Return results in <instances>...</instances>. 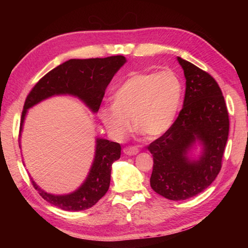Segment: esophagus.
I'll return each mask as SVG.
<instances>
[{
    "label": "esophagus",
    "instance_id": "esophagus-1",
    "mask_svg": "<svg viewBox=\"0 0 248 248\" xmlns=\"http://www.w3.org/2000/svg\"><path fill=\"white\" fill-rule=\"evenodd\" d=\"M124 153L125 155H130V156H131V155H136L139 153V149H138L137 146H128V148L124 149Z\"/></svg>",
    "mask_w": 248,
    "mask_h": 248
}]
</instances>
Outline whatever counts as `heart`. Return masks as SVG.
Here are the masks:
<instances>
[{
  "label": "heart",
  "instance_id": "obj_1",
  "mask_svg": "<svg viewBox=\"0 0 248 248\" xmlns=\"http://www.w3.org/2000/svg\"><path fill=\"white\" fill-rule=\"evenodd\" d=\"M182 91V83L171 71L132 73L115 92L112 105L100 107L97 116L116 140L129 132L130 119L144 136L158 137L173 124Z\"/></svg>",
  "mask_w": 248,
  "mask_h": 248
}]
</instances>
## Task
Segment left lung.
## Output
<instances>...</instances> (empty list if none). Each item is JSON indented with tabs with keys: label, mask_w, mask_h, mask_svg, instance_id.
Wrapping results in <instances>:
<instances>
[{
	"label": "left lung",
	"mask_w": 248,
	"mask_h": 248,
	"mask_svg": "<svg viewBox=\"0 0 248 248\" xmlns=\"http://www.w3.org/2000/svg\"><path fill=\"white\" fill-rule=\"evenodd\" d=\"M186 78L182 110L171 127L148 149L153 156L152 189L170 200H185L208 188L220 173L229 137V114L219 84L211 75L177 58ZM199 141L203 152H187Z\"/></svg>",
	"instance_id": "left-lung-1"
}]
</instances>
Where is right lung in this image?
Wrapping results in <instances>:
<instances>
[{
	"label": "right lung",
	"mask_w": 248,
	"mask_h": 248,
	"mask_svg": "<svg viewBox=\"0 0 248 248\" xmlns=\"http://www.w3.org/2000/svg\"><path fill=\"white\" fill-rule=\"evenodd\" d=\"M124 56L95 59H71L50 71L29 92L24 104L19 132H22L27 109L54 95L77 96L93 112H97L105 91L117 71L125 63ZM121 146L117 142L96 139L93 165L82 186L72 194H48L31 179L32 186L49 203L65 211L86 210L106 194L110 185L111 165L120 158Z\"/></svg>",
	"instance_id": "1"
}]
</instances>
